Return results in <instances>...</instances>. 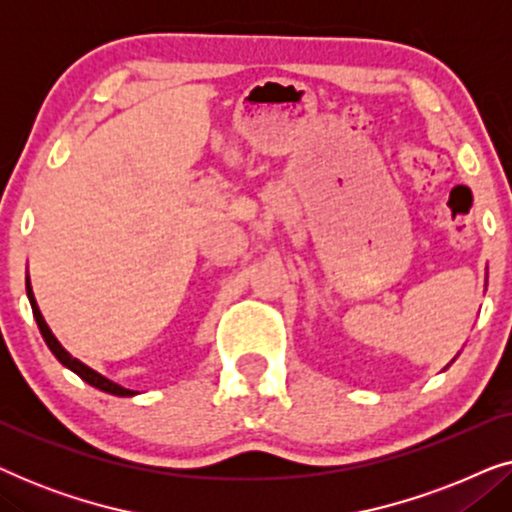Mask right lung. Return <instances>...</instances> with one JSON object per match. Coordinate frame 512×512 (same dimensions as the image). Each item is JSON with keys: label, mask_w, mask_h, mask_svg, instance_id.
<instances>
[{"label": "right lung", "mask_w": 512, "mask_h": 512, "mask_svg": "<svg viewBox=\"0 0 512 512\" xmlns=\"http://www.w3.org/2000/svg\"><path fill=\"white\" fill-rule=\"evenodd\" d=\"M27 298H30L32 314H34V319H37V326H39L41 335H44V340H46L48 349H51V352L55 354V359H58V361L62 363V366L69 368V370H72V373L79 375L83 382H88V384H90V387H95V389H100V391H107V394H114V396H135V394H137V391H130V389L118 387L116 382H111V380H107V377H102L100 373H95L93 368H88L86 363H81L79 359H74L72 354H69V352H65V349H62L60 342L55 340V335L51 333V328L46 326L44 317H41V312H39V307H37V300H34V293H32L30 279H27Z\"/></svg>", "instance_id": "obj_1"}]
</instances>
